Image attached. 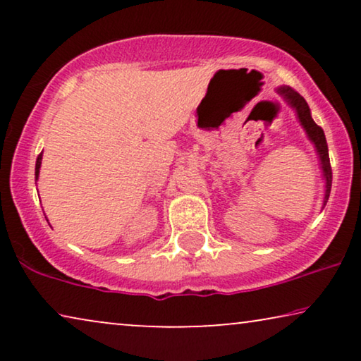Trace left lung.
Here are the masks:
<instances>
[{"label":"left lung","mask_w":361,"mask_h":361,"mask_svg":"<svg viewBox=\"0 0 361 361\" xmlns=\"http://www.w3.org/2000/svg\"><path fill=\"white\" fill-rule=\"evenodd\" d=\"M276 93L283 98V100L288 103V105L295 111V116L302 126V130L307 135L309 141L312 142L315 147V152H317L320 169H322V177L325 182V192H324V200H322V209L327 204L330 189H332V169H330V159H329V147H327V140H325L324 130L320 126L315 125L312 120V115H310V108L307 102L304 100V97H300L298 92L293 90V88L288 85H281L276 88Z\"/></svg>","instance_id":"obj_1"}]
</instances>
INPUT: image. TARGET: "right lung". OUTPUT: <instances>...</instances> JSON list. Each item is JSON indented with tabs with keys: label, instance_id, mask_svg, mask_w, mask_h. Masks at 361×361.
Listing matches in <instances>:
<instances>
[{
	"label": "right lung",
	"instance_id": "add662e5",
	"mask_svg": "<svg viewBox=\"0 0 361 361\" xmlns=\"http://www.w3.org/2000/svg\"><path fill=\"white\" fill-rule=\"evenodd\" d=\"M41 162H42V152L37 156V161H36V180L39 179V171H41Z\"/></svg>",
	"mask_w": 361,
	"mask_h": 361
}]
</instances>
